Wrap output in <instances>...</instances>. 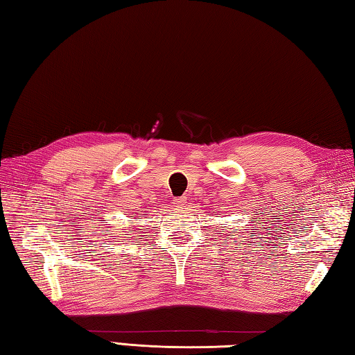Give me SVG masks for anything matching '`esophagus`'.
Returning a JSON list of instances; mask_svg holds the SVG:
<instances>
[{
	"instance_id": "esophagus-1",
	"label": "esophagus",
	"mask_w": 355,
	"mask_h": 355,
	"mask_svg": "<svg viewBox=\"0 0 355 355\" xmlns=\"http://www.w3.org/2000/svg\"><path fill=\"white\" fill-rule=\"evenodd\" d=\"M172 202H173V206L175 207H186V198L184 197H175L172 200Z\"/></svg>"
}]
</instances>
